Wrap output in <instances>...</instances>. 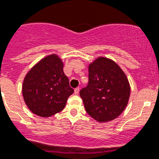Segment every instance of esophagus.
I'll use <instances>...</instances> for the list:
<instances>
[{
  "mask_svg": "<svg viewBox=\"0 0 159 159\" xmlns=\"http://www.w3.org/2000/svg\"><path fill=\"white\" fill-rule=\"evenodd\" d=\"M79 90H80V88L79 87H77L74 89V93H75L76 94H77L78 93H79Z\"/></svg>",
  "mask_w": 159,
  "mask_h": 159,
  "instance_id": "esophagus-1",
  "label": "esophagus"
}]
</instances>
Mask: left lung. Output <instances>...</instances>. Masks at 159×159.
Returning a JSON list of instances; mask_svg holds the SVG:
<instances>
[{
    "label": "left lung",
    "mask_w": 159,
    "mask_h": 159,
    "mask_svg": "<svg viewBox=\"0 0 159 159\" xmlns=\"http://www.w3.org/2000/svg\"><path fill=\"white\" fill-rule=\"evenodd\" d=\"M86 112L98 122H108L124 111L130 96L129 80L112 60L98 57L89 65V82L80 90Z\"/></svg>",
    "instance_id": "obj_1"
}]
</instances>
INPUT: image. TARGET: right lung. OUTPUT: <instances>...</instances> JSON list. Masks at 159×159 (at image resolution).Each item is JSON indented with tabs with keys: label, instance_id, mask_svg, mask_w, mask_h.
Wrapping results in <instances>:
<instances>
[{
	"label": "right lung",
	"instance_id": "obj_1",
	"mask_svg": "<svg viewBox=\"0 0 159 159\" xmlns=\"http://www.w3.org/2000/svg\"><path fill=\"white\" fill-rule=\"evenodd\" d=\"M57 55H49L31 68L24 78L22 95L31 112L49 117L63 110L73 89Z\"/></svg>",
	"mask_w": 159,
	"mask_h": 159
}]
</instances>
